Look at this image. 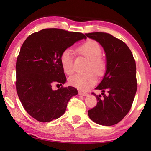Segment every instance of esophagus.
<instances>
[{
  "label": "esophagus",
  "instance_id": "1",
  "mask_svg": "<svg viewBox=\"0 0 151 151\" xmlns=\"http://www.w3.org/2000/svg\"><path fill=\"white\" fill-rule=\"evenodd\" d=\"M78 94H79V95H82V96H86V95H88L87 93H83V92H82L81 91H78Z\"/></svg>",
  "mask_w": 151,
  "mask_h": 151
}]
</instances>
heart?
Listing matches in <instances>:
<instances>
[{
	"label": "heart",
	"mask_w": 151,
	"mask_h": 151,
	"mask_svg": "<svg viewBox=\"0 0 151 151\" xmlns=\"http://www.w3.org/2000/svg\"><path fill=\"white\" fill-rule=\"evenodd\" d=\"M78 50L82 55L90 60L87 70H93L97 76L103 75L105 71L106 65L102 60V48L95 40H89L78 47ZM60 62L66 74L71 75L74 72L73 54L69 48L64 50L60 57ZM96 78L92 71L85 73H77L70 76L68 83L71 86L82 91H86L96 83Z\"/></svg>",
	"instance_id": "b5f03b06"
}]
</instances>
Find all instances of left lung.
I'll return each instance as SVG.
<instances>
[{
	"mask_svg": "<svg viewBox=\"0 0 151 151\" xmlns=\"http://www.w3.org/2000/svg\"><path fill=\"white\" fill-rule=\"evenodd\" d=\"M98 42L106 55V73L96 89L101 90L96 95V106L88 111L96 123L111 126L117 124L127 115L131 108L137 89L136 63L131 50L121 40L106 32L86 34ZM105 90L108 95L104 94Z\"/></svg>",
	"mask_w": 151,
	"mask_h": 151,
	"instance_id": "8db88e82",
	"label": "left lung"
}]
</instances>
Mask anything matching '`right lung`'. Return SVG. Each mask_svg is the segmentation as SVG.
<instances>
[{"instance_id": "1", "label": "right lung", "mask_w": 151, "mask_h": 151, "mask_svg": "<svg viewBox=\"0 0 151 151\" xmlns=\"http://www.w3.org/2000/svg\"><path fill=\"white\" fill-rule=\"evenodd\" d=\"M81 32L46 29L32 33L22 44L16 64V88L26 111L38 121L57 119L78 91L73 86L52 90L55 83L66 81L60 62L64 50L81 39Z\"/></svg>"}]
</instances>
